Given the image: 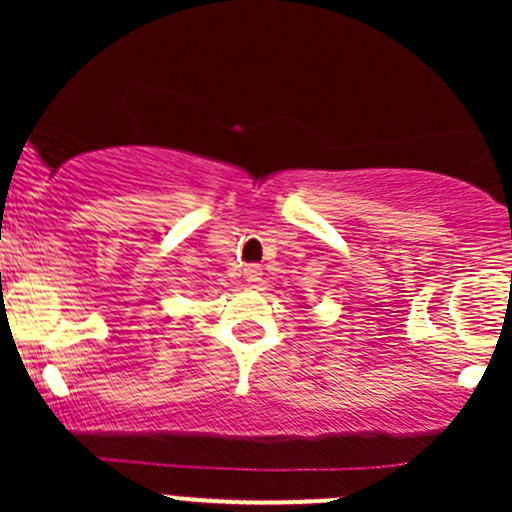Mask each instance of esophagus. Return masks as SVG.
<instances>
[{"mask_svg": "<svg viewBox=\"0 0 512 512\" xmlns=\"http://www.w3.org/2000/svg\"><path fill=\"white\" fill-rule=\"evenodd\" d=\"M245 277L252 287H257L262 282V267L260 265H247L245 267Z\"/></svg>", "mask_w": 512, "mask_h": 512, "instance_id": "1", "label": "esophagus"}]
</instances>
